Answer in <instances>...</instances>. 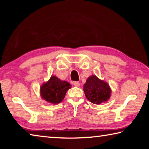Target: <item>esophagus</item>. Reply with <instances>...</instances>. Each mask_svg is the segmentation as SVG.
Segmentation results:
<instances>
[{
    "mask_svg": "<svg viewBox=\"0 0 149 149\" xmlns=\"http://www.w3.org/2000/svg\"><path fill=\"white\" fill-rule=\"evenodd\" d=\"M73 84H74V86H75V87H79V85H80L78 81H74V83H73Z\"/></svg>",
    "mask_w": 149,
    "mask_h": 149,
    "instance_id": "obj_1",
    "label": "esophagus"
}]
</instances>
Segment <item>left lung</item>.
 <instances>
[{"mask_svg": "<svg viewBox=\"0 0 149 149\" xmlns=\"http://www.w3.org/2000/svg\"><path fill=\"white\" fill-rule=\"evenodd\" d=\"M84 90L87 99L91 102L97 104L107 101L111 93L108 84L95 75L88 77L84 85Z\"/></svg>", "mask_w": 149, "mask_h": 149, "instance_id": "left-lung-1", "label": "left lung"}]
</instances>
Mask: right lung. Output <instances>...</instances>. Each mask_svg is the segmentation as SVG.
I'll return each instance as SVG.
<instances>
[{
  "instance_id": "obj_1",
  "label": "right lung",
  "mask_w": 149,
  "mask_h": 149,
  "mask_svg": "<svg viewBox=\"0 0 149 149\" xmlns=\"http://www.w3.org/2000/svg\"><path fill=\"white\" fill-rule=\"evenodd\" d=\"M71 85L61 81L56 76H52L49 81L41 87V95L43 99L50 103L58 104L62 102Z\"/></svg>"
}]
</instances>
